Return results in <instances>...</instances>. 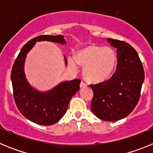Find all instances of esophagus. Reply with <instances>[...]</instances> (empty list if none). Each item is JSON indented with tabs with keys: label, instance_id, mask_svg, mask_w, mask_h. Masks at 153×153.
I'll return each mask as SVG.
<instances>
[{
	"label": "esophagus",
	"instance_id": "obj_1",
	"mask_svg": "<svg viewBox=\"0 0 153 153\" xmlns=\"http://www.w3.org/2000/svg\"><path fill=\"white\" fill-rule=\"evenodd\" d=\"M79 86H80L81 88H83V87H86V86H87V84H86L85 82H83V81H81L80 84H79Z\"/></svg>",
	"mask_w": 153,
	"mask_h": 153
}]
</instances>
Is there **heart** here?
Instances as JSON below:
<instances>
[{"mask_svg": "<svg viewBox=\"0 0 153 153\" xmlns=\"http://www.w3.org/2000/svg\"><path fill=\"white\" fill-rule=\"evenodd\" d=\"M117 62V56L113 49L97 45H89L79 50L76 57H70L68 63L74 70L78 64L84 68L83 75L91 83L106 80L111 75Z\"/></svg>", "mask_w": 153, "mask_h": 153, "instance_id": "1", "label": "heart"}]
</instances>
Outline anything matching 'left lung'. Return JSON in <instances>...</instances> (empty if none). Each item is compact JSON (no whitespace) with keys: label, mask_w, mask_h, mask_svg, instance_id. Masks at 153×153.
<instances>
[{"label":"left lung","mask_w":153,"mask_h":153,"mask_svg":"<svg viewBox=\"0 0 153 153\" xmlns=\"http://www.w3.org/2000/svg\"><path fill=\"white\" fill-rule=\"evenodd\" d=\"M117 49V70L102 83L91 84L93 91L92 111L102 120L117 121L130 114L140 97L145 74L136 50L129 44L107 39Z\"/></svg>","instance_id":"8db88e82"}]
</instances>
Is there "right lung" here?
Masks as SVG:
<instances>
[{
    "label": "right lung",
    "mask_w": 153,
    "mask_h": 153,
    "mask_svg": "<svg viewBox=\"0 0 153 153\" xmlns=\"http://www.w3.org/2000/svg\"><path fill=\"white\" fill-rule=\"evenodd\" d=\"M64 36L40 35L28 41L19 53L11 70L13 99L19 111L31 122L43 126L56 123L63 117L68 108L73 96L79 90L81 80L74 79L60 83L47 92H40L33 88L27 82L24 74V62L27 53L36 42L51 41L66 44ZM65 63L67 64L64 56Z\"/></svg>",
    "instance_id": "right-lung-1"
}]
</instances>
